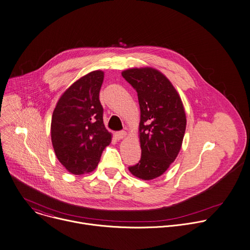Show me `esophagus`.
<instances>
[{"instance_id":"1","label":"esophagus","mask_w":250,"mask_h":250,"mask_svg":"<svg viewBox=\"0 0 250 250\" xmlns=\"http://www.w3.org/2000/svg\"><path fill=\"white\" fill-rule=\"evenodd\" d=\"M125 135H126V131H125V130L118 131V132H116V133H115V137H116V139H117V140H121V139L125 138Z\"/></svg>"}]
</instances>
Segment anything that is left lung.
<instances>
[{
    "instance_id": "1",
    "label": "left lung",
    "mask_w": 250,
    "mask_h": 250,
    "mask_svg": "<svg viewBox=\"0 0 250 250\" xmlns=\"http://www.w3.org/2000/svg\"><path fill=\"white\" fill-rule=\"evenodd\" d=\"M122 75L137 92L140 108L141 158L128 170L139 179L152 180L169 168L181 149L186 130L183 103L171 82L154 68H131Z\"/></svg>"
}]
</instances>
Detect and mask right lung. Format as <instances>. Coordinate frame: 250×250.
<instances>
[{
	"mask_svg": "<svg viewBox=\"0 0 250 250\" xmlns=\"http://www.w3.org/2000/svg\"><path fill=\"white\" fill-rule=\"evenodd\" d=\"M103 81L101 70L81 77L61 95L52 114L50 133L55 155L74 175L95 170L112 141L99 99Z\"/></svg>",
	"mask_w": 250,
	"mask_h": 250,
	"instance_id": "obj_1",
	"label": "right lung"
}]
</instances>
